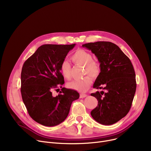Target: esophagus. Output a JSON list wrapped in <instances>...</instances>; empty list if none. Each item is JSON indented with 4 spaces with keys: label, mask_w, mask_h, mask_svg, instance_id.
I'll list each match as a JSON object with an SVG mask.
<instances>
[{
    "label": "esophagus",
    "mask_w": 151,
    "mask_h": 151,
    "mask_svg": "<svg viewBox=\"0 0 151 151\" xmlns=\"http://www.w3.org/2000/svg\"><path fill=\"white\" fill-rule=\"evenodd\" d=\"M87 96H88V95H87V94H84V93H81V94H80V98H81V99L84 98V97H87Z\"/></svg>",
    "instance_id": "esophagus-1"
}]
</instances>
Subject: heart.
<instances>
[{
	"label": "heart",
	"instance_id": "heart-1",
	"mask_svg": "<svg viewBox=\"0 0 151 151\" xmlns=\"http://www.w3.org/2000/svg\"><path fill=\"white\" fill-rule=\"evenodd\" d=\"M72 60L78 65L84 66V75H89L92 78H96L100 73V66L99 63L93 60L92 55L84 50H77L71 56ZM60 71L62 75L65 79L71 77V65L69 62L63 60L60 66ZM92 83V79L86 76L82 80H74L67 83V87L81 92L88 90Z\"/></svg>",
	"mask_w": 151,
	"mask_h": 151
}]
</instances>
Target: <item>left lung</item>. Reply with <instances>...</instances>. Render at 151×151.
Here are the masks:
<instances>
[{"mask_svg":"<svg viewBox=\"0 0 151 151\" xmlns=\"http://www.w3.org/2000/svg\"><path fill=\"white\" fill-rule=\"evenodd\" d=\"M96 55L100 73L93 88L104 91L92 93L98 105L91 113L97 122L109 125L124 117L131 108L136 92L135 73L129 58L116 45L97 42L82 45Z\"/></svg>","mask_w":151,"mask_h":151,"instance_id":"left-lung-1","label":"left lung"}]
</instances>
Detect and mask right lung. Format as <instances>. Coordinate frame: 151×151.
Wrapping results in <instances>:
<instances>
[{
    "label": "right lung",
    "instance_id": "add662e5",
    "mask_svg": "<svg viewBox=\"0 0 151 151\" xmlns=\"http://www.w3.org/2000/svg\"><path fill=\"white\" fill-rule=\"evenodd\" d=\"M75 46L42 45L24 63L21 75L22 99L29 114L38 124L52 127L62 123L68 116L72 102L80 97L77 91L65 88L57 96L52 93L64 84L60 66Z\"/></svg>",
    "mask_w": 151,
    "mask_h": 151
}]
</instances>
